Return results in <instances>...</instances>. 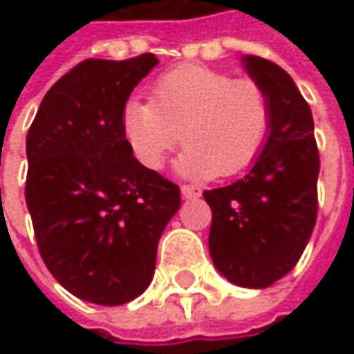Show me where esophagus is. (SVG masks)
Here are the masks:
<instances>
[{
	"label": "esophagus",
	"instance_id": "34e87169",
	"mask_svg": "<svg viewBox=\"0 0 354 354\" xmlns=\"http://www.w3.org/2000/svg\"><path fill=\"white\" fill-rule=\"evenodd\" d=\"M181 195L183 198H197L201 197V189L197 185H181Z\"/></svg>",
	"mask_w": 354,
	"mask_h": 354
}]
</instances>
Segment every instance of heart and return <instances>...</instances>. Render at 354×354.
<instances>
[{"instance_id":"obj_1","label":"heart","mask_w":354,"mask_h":354,"mask_svg":"<svg viewBox=\"0 0 354 354\" xmlns=\"http://www.w3.org/2000/svg\"><path fill=\"white\" fill-rule=\"evenodd\" d=\"M122 129L147 169H163L183 142L179 167L185 175L232 177L262 153L272 129V102L256 80L181 64L157 78L151 102H126Z\"/></svg>"}]
</instances>
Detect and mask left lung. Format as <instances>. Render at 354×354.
Listing matches in <instances>:
<instances>
[{"instance_id": "8db88e82", "label": "left lung", "mask_w": 354, "mask_h": 354, "mask_svg": "<svg viewBox=\"0 0 354 354\" xmlns=\"http://www.w3.org/2000/svg\"><path fill=\"white\" fill-rule=\"evenodd\" d=\"M272 102V129L248 175L205 191L212 211L209 250L216 270L242 288H268L301 258L317 221L319 151L306 98L281 66L242 59Z\"/></svg>"}]
</instances>
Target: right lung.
I'll list each match as a JSON object with an SVG mask.
<instances>
[{
	"instance_id": "obj_1",
	"label": "right lung",
	"mask_w": 354,
	"mask_h": 354,
	"mask_svg": "<svg viewBox=\"0 0 354 354\" xmlns=\"http://www.w3.org/2000/svg\"><path fill=\"white\" fill-rule=\"evenodd\" d=\"M157 64L86 59L61 76L27 131L25 201L48 272L98 306H122L153 278L179 185L133 157L122 129L131 90Z\"/></svg>"
}]
</instances>
